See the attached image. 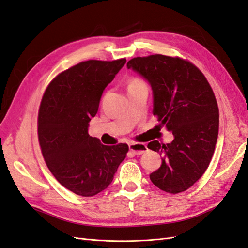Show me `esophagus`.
Listing matches in <instances>:
<instances>
[{
    "instance_id": "34e87169",
    "label": "esophagus",
    "mask_w": 248,
    "mask_h": 248,
    "mask_svg": "<svg viewBox=\"0 0 248 248\" xmlns=\"http://www.w3.org/2000/svg\"><path fill=\"white\" fill-rule=\"evenodd\" d=\"M129 148H130V151L134 155H141L144 153V152H147V150H148L147 145H145L144 143H140V142L131 143V144H129Z\"/></svg>"
}]
</instances>
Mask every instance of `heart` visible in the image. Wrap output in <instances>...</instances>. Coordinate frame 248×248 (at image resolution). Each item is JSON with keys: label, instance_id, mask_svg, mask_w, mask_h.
I'll return each instance as SVG.
<instances>
[{"label": "heart", "instance_id": "heart-1", "mask_svg": "<svg viewBox=\"0 0 248 248\" xmlns=\"http://www.w3.org/2000/svg\"><path fill=\"white\" fill-rule=\"evenodd\" d=\"M142 84H144V82H143L140 78H133V79L130 81V84H129V87H128V88L134 87V86H138V85H142Z\"/></svg>", "mask_w": 248, "mask_h": 248}]
</instances>
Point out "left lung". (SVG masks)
<instances>
[{
  "label": "left lung",
  "mask_w": 248,
  "mask_h": 248,
  "mask_svg": "<svg viewBox=\"0 0 248 248\" xmlns=\"http://www.w3.org/2000/svg\"><path fill=\"white\" fill-rule=\"evenodd\" d=\"M147 79L153 90V115L158 129L166 126L174 140H154L148 148L162 156L150 175L157 187L170 194L185 192L205 173L219 132V109L206 78L194 63L179 56H137L126 63Z\"/></svg>",
  "instance_id": "8db88e82"
}]
</instances>
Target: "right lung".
I'll return each instance as SVG.
<instances>
[{"label": "right lung", "instance_id": "obj_1", "mask_svg": "<svg viewBox=\"0 0 248 248\" xmlns=\"http://www.w3.org/2000/svg\"><path fill=\"white\" fill-rule=\"evenodd\" d=\"M125 62H81L56 75L43 95L37 118L43 157L56 180L78 196L109 186L129 151L126 143L105 145L88 133L105 88Z\"/></svg>", "mask_w": 248, "mask_h": 248}]
</instances>
